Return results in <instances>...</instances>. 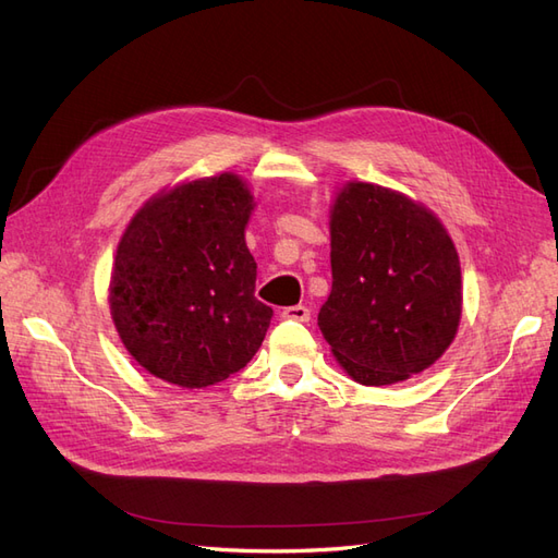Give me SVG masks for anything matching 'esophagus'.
<instances>
[{"label": "esophagus", "mask_w": 558, "mask_h": 558, "mask_svg": "<svg viewBox=\"0 0 558 558\" xmlns=\"http://www.w3.org/2000/svg\"><path fill=\"white\" fill-rule=\"evenodd\" d=\"M280 318H288V320H299V323H308L311 320V311L306 308V306H288V308H282V313H280Z\"/></svg>", "instance_id": "esophagus-1"}]
</instances>
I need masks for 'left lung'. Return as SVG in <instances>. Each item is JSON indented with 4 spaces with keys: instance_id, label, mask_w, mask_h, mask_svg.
Returning <instances> with one entry per match:
<instances>
[{
    "instance_id": "obj_1",
    "label": "left lung",
    "mask_w": 558,
    "mask_h": 558,
    "mask_svg": "<svg viewBox=\"0 0 558 558\" xmlns=\"http://www.w3.org/2000/svg\"><path fill=\"white\" fill-rule=\"evenodd\" d=\"M332 292L318 327L349 377L365 387L434 365L462 316L460 256L415 199L351 181L330 211Z\"/></svg>"
}]
</instances>
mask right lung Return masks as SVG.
I'll return each mask as SVG.
<instances>
[{"mask_svg":"<svg viewBox=\"0 0 558 558\" xmlns=\"http://www.w3.org/2000/svg\"><path fill=\"white\" fill-rule=\"evenodd\" d=\"M252 209L245 181L219 174L155 195L126 226L110 313L124 349L150 375L203 389L259 351L274 311L254 296Z\"/></svg>","mask_w":558,"mask_h":558,"instance_id":"right-lung-1","label":"right lung"}]
</instances>
